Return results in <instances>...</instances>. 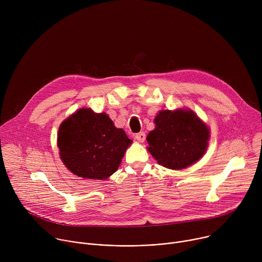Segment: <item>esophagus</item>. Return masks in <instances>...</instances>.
I'll return each mask as SVG.
<instances>
[{
    "instance_id": "esophagus-1",
    "label": "esophagus",
    "mask_w": 262,
    "mask_h": 262,
    "mask_svg": "<svg viewBox=\"0 0 262 262\" xmlns=\"http://www.w3.org/2000/svg\"><path fill=\"white\" fill-rule=\"evenodd\" d=\"M134 138H135L136 140H138L139 142H144L146 136H145V133H144V132H140V133L136 134V135L134 136Z\"/></svg>"
}]
</instances>
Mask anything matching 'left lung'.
Wrapping results in <instances>:
<instances>
[{"mask_svg":"<svg viewBox=\"0 0 262 262\" xmlns=\"http://www.w3.org/2000/svg\"><path fill=\"white\" fill-rule=\"evenodd\" d=\"M156 128L147 136L148 151L162 166L180 170L197 162L205 152L209 130L188 110L162 111Z\"/></svg>","mask_w":262,"mask_h":262,"instance_id":"1","label":"left lung"}]
</instances>
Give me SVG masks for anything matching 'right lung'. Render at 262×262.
<instances>
[{
  "mask_svg": "<svg viewBox=\"0 0 262 262\" xmlns=\"http://www.w3.org/2000/svg\"><path fill=\"white\" fill-rule=\"evenodd\" d=\"M132 143L122 128L104 113L81 108L62 122L58 147L64 165L73 174L105 179L115 173Z\"/></svg>",
  "mask_w": 262,
  "mask_h": 262,
  "instance_id": "1",
  "label": "right lung"
}]
</instances>
